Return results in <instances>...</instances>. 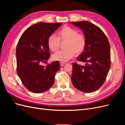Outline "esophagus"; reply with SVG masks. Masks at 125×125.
Returning a JSON list of instances; mask_svg holds the SVG:
<instances>
[{"mask_svg": "<svg viewBox=\"0 0 125 125\" xmlns=\"http://www.w3.org/2000/svg\"><path fill=\"white\" fill-rule=\"evenodd\" d=\"M65 63H64V62H60V66H61L62 67V66H64V65H65Z\"/></svg>", "mask_w": 125, "mask_h": 125, "instance_id": "esophagus-1", "label": "esophagus"}]
</instances>
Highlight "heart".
<instances>
[{"label": "heart", "mask_w": 125, "mask_h": 125, "mask_svg": "<svg viewBox=\"0 0 125 125\" xmlns=\"http://www.w3.org/2000/svg\"><path fill=\"white\" fill-rule=\"evenodd\" d=\"M58 37L54 35L48 37L47 45L52 52L58 50L60 41H66V50L59 51L52 55L54 61L66 62L75 55H79L83 52L86 45V40L83 34L78 33L77 30L69 26H64L57 32Z\"/></svg>", "instance_id": "heart-1"}]
</instances>
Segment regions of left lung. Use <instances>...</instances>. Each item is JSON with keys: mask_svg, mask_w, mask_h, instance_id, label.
Here are the masks:
<instances>
[{"mask_svg": "<svg viewBox=\"0 0 125 125\" xmlns=\"http://www.w3.org/2000/svg\"><path fill=\"white\" fill-rule=\"evenodd\" d=\"M70 23L82 30L86 40L84 52L77 58L85 65L73 63L72 83L82 92H93L103 84L110 68V45L104 33L95 24L87 21Z\"/></svg>", "mask_w": 125, "mask_h": 125, "instance_id": "obj_1", "label": "left lung"}]
</instances>
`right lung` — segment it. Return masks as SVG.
Returning <instances> with one entry per match:
<instances>
[{
	"mask_svg": "<svg viewBox=\"0 0 125 125\" xmlns=\"http://www.w3.org/2000/svg\"><path fill=\"white\" fill-rule=\"evenodd\" d=\"M62 23L38 22L22 34L16 48L17 71L25 88L34 93H42L53 85L60 63L55 61L46 67L41 65L50 58L48 37Z\"/></svg>",
	"mask_w": 125,
	"mask_h": 125,
	"instance_id": "obj_1",
	"label": "right lung"
}]
</instances>
